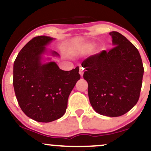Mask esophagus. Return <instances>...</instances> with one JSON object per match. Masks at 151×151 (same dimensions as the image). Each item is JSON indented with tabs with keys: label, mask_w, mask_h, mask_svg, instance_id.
Returning <instances> with one entry per match:
<instances>
[{
	"label": "esophagus",
	"mask_w": 151,
	"mask_h": 151,
	"mask_svg": "<svg viewBox=\"0 0 151 151\" xmlns=\"http://www.w3.org/2000/svg\"><path fill=\"white\" fill-rule=\"evenodd\" d=\"M79 74H80V75L82 77L83 74H84V69H83L82 67H80V68H79Z\"/></svg>",
	"instance_id": "34e87169"
}]
</instances>
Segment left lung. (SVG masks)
<instances>
[{
  "label": "left lung",
  "mask_w": 151,
  "mask_h": 151,
  "mask_svg": "<svg viewBox=\"0 0 151 151\" xmlns=\"http://www.w3.org/2000/svg\"><path fill=\"white\" fill-rule=\"evenodd\" d=\"M114 47L90 56L81 63L88 83L90 104L101 115H124L136 104L143 80V62L139 52L119 32L109 33Z\"/></svg>",
  "instance_id": "obj_1"
}]
</instances>
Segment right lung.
Here are the masks:
<instances>
[{
	"instance_id": "right-lung-1",
	"label": "right lung",
	"mask_w": 151,
	"mask_h": 151,
	"mask_svg": "<svg viewBox=\"0 0 151 151\" xmlns=\"http://www.w3.org/2000/svg\"><path fill=\"white\" fill-rule=\"evenodd\" d=\"M53 40L45 35L32 38L22 48L13 65V86L18 104L26 116L38 122H51L65 114L69 96L80 79L79 67L64 71L55 62H45V54L60 57L46 48Z\"/></svg>"
}]
</instances>
